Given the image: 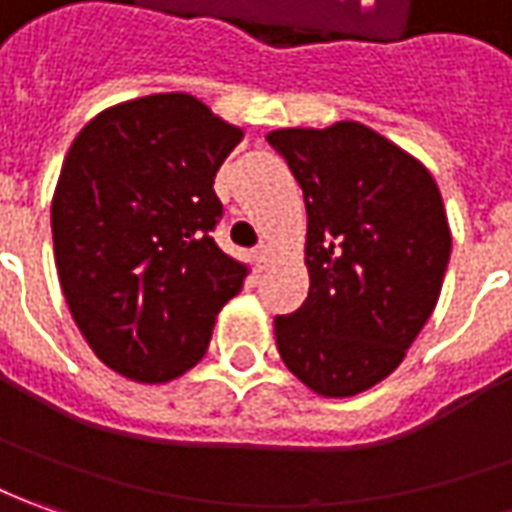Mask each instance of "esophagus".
I'll list each match as a JSON object with an SVG mask.
<instances>
[{"label":"esophagus","mask_w":512,"mask_h":512,"mask_svg":"<svg viewBox=\"0 0 512 512\" xmlns=\"http://www.w3.org/2000/svg\"><path fill=\"white\" fill-rule=\"evenodd\" d=\"M271 255H274V252H271L269 243H260V246H257V252H255L257 266H260V269H266V266L271 263Z\"/></svg>","instance_id":"obj_1"}]
</instances>
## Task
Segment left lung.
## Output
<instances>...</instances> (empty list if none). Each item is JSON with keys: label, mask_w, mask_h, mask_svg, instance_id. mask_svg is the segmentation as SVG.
<instances>
[{"label": "left lung", "mask_w": 512, "mask_h": 512, "mask_svg": "<svg viewBox=\"0 0 512 512\" xmlns=\"http://www.w3.org/2000/svg\"><path fill=\"white\" fill-rule=\"evenodd\" d=\"M308 210V300L274 319L283 364L322 398L398 370L434 314L451 229L429 168L356 120L266 134Z\"/></svg>", "instance_id": "8db88e82"}]
</instances>
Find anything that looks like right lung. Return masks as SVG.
Listing matches in <instances>:
<instances>
[{
	"label": "right lung",
	"mask_w": 512,
	"mask_h": 512,
	"mask_svg": "<svg viewBox=\"0 0 512 512\" xmlns=\"http://www.w3.org/2000/svg\"><path fill=\"white\" fill-rule=\"evenodd\" d=\"M241 125L187 92L103 109L75 137L52 193L61 291L109 370L168 384L207 353L218 311L243 288L210 238L215 173Z\"/></svg>",
	"instance_id": "1"
}]
</instances>
